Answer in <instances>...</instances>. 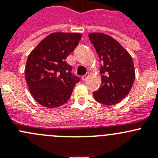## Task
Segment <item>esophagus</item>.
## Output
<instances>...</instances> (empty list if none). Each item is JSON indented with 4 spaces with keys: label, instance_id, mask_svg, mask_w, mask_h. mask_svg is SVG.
I'll return each mask as SVG.
<instances>
[{
    "label": "esophagus",
    "instance_id": "esophagus-1",
    "mask_svg": "<svg viewBox=\"0 0 158 158\" xmlns=\"http://www.w3.org/2000/svg\"><path fill=\"white\" fill-rule=\"evenodd\" d=\"M88 76H89V73H86V74H85V75L82 76L81 79H82V81H85V80H86L87 78H88Z\"/></svg>",
    "mask_w": 158,
    "mask_h": 158
}]
</instances>
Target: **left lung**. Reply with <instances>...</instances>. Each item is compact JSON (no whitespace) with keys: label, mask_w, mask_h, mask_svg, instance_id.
<instances>
[{"label":"left lung","mask_w":158,"mask_h":158,"mask_svg":"<svg viewBox=\"0 0 158 158\" xmlns=\"http://www.w3.org/2000/svg\"><path fill=\"white\" fill-rule=\"evenodd\" d=\"M89 37L102 62V85L93 92L94 98L106 106L117 104L126 97L133 85V60L128 51L109 35L91 33Z\"/></svg>","instance_id":"1"}]
</instances>
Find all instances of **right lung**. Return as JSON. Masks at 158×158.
<instances>
[{"label":"right lung","instance_id":"obj_1","mask_svg":"<svg viewBox=\"0 0 158 158\" xmlns=\"http://www.w3.org/2000/svg\"><path fill=\"white\" fill-rule=\"evenodd\" d=\"M78 33H52L30 52L25 78L32 96L41 106L54 109L69 100L79 78L72 74L66 59L79 44Z\"/></svg>","mask_w":158,"mask_h":158}]
</instances>
